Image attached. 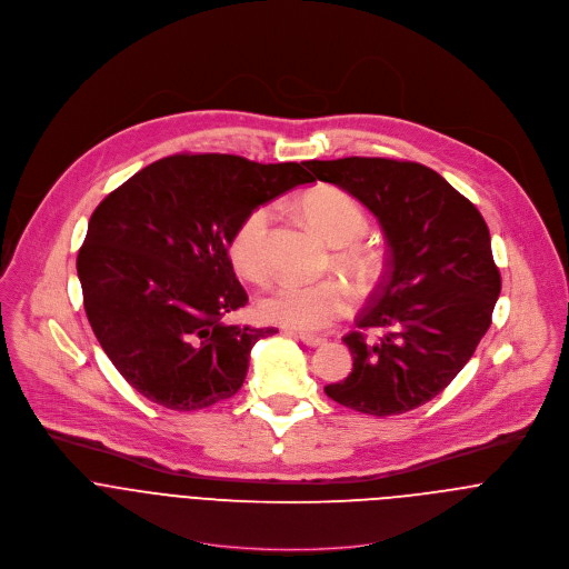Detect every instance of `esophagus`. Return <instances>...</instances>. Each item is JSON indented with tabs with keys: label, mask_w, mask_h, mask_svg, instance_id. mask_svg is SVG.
Listing matches in <instances>:
<instances>
[{
	"label": "esophagus",
	"mask_w": 569,
	"mask_h": 569,
	"mask_svg": "<svg viewBox=\"0 0 569 569\" xmlns=\"http://www.w3.org/2000/svg\"><path fill=\"white\" fill-rule=\"evenodd\" d=\"M298 338H300L307 347H320V345L327 342L322 336H313V333H298Z\"/></svg>",
	"instance_id": "34e87169"
}]
</instances>
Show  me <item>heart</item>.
<instances>
[{
	"label": "heart",
	"instance_id": "1",
	"mask_svg": "<svg viewBox=\"0 0 569 569\" xmlns=\"http://www.w3.org/2000/svg\"><path fill=\"white\" fill-rule=\"evenodd\" d=\"M300 207L322 240L336 247L333 264L360 287L373 282L382 269V258L376 249L360 242L369 229L365 207L338 187L313 189L302 198ZM271 220V207H256L233 231L229 242L231 262L247 280L260 282L269 273ZM349 309L351 291L340 280H322L318 284L282 282L258 300V316L264 322L298 331L327 329L345 318Z\"/></svg>",
	"mask_w": 569,
	"mask_h": 569
}]
</instances>
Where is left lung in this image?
Masks as SVG:
<instances>
[{
	"instance_id": "left-lung-1",
	"label": "left lung",
	"mask_w": 569,
	"mask_h": 569,
	"mask_svg": "<svg viewBox=\"0 0 569 569\" xmlns=\"http://www.w3.org/2000/svg\"><path fill=\"white\" fill-rule=\"evenodd\" d=\"M313 178L360 200L389 256L356 331L351 373L325 393L360 413L393 416L438 396L473 356L500 293L489 229L442 176L387 158L311 160ZM367 330H380L367 341Z\"/></svg>"
}]
</instances>
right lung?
Segmentation results:
<instances>
[{
	"label": "right lung",
	"instance_id": "add662e5",
	"mask_svg": "<svg viewBox=\"0 0 569 569\" xmlns=\"http://www.w3.org/2000/svg\"><path fill=\"white\" fill-rule=\"evenodd\" d=\"M307 182L305 162L182 153L100 202L78 276L93 333L136 391L176 411L238 393L251 347L278 329L224 322L249 302L229 242L251 209Z\"/></svg>",
	"mask_w": 569,
	"mask_h": 569
}]
</instances>
